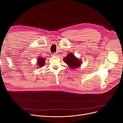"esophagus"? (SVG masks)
<instances>
[{
  "instance_id": "1",
  "label": "esophagus",
  "mask_w": 123,
  "mask_h": 123,
  "mask_svg": "<svg viewBox=\"0 0 123 123\" xmlns=\"http://www.w3.org/2000/svg\"><path fill=\"white\" fill-rule=\"evenodd\" d=\"M52 55L54 56H57L58 55V53H54L52 54Z\"/></svg>"
}]
</instances>
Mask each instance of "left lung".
I'll return each mask as SVG.
<instances>
[{
  "label": "left lung",
  "instance_id": "obj_1",
  "mask_svg": "<svg viewBox=\"0 0 123 123\" xmlns=\"http://www.w3.org/2000/svg\"><path fill=\"white\" fill-rule=\"evenodd\" d=\"M64 62L66 63L68 66L71 69H75L80 67L81 64V61L76 58L74 55L71 53H69L67 56L64 58Z\"/></svg>",
  "mask_w": 123,
  "mask_h": 123
}]
</instances>
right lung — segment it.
Listing matches in <instances>:
<instances>
[{
    "instance_id": "right-lung-1",
    "label": "right lung",
    "mask_w": 123,
    "mask_h": 123,
    "mask_svg": "<svg viewBox=\"0 0 123 123\" xmlns=\"http://www.w3.org/2000/svg\"><path fill=\"white\" fill-rule=\"evenodd\" d=\"M45 58H42L41 57H39L37 59V65H38L39 67H42L44 66L45 65Z\"/></svg>"
}]
</instances>
